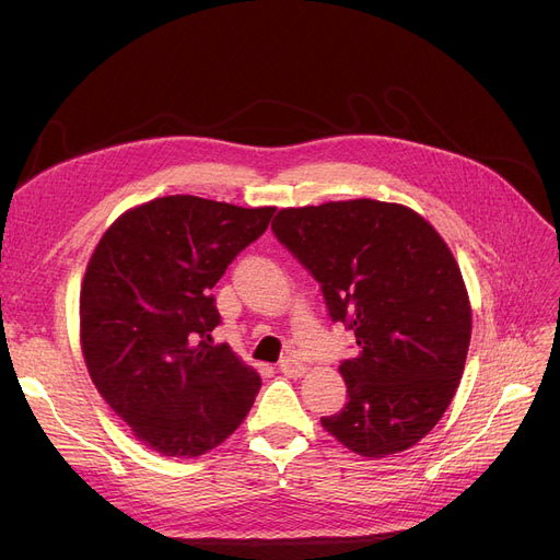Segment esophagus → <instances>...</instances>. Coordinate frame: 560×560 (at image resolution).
I'll use <instances>...</instances> for the list:
<instances>
[{"mask_svg":"<svg viewBox=\"0 0 560 560\" xmlns=\"http://www.w3.org/2000/svg\"><path fill=\"white\" fill-rule=\"evenodd\" d=\"M278 371H280V374H284V376H290V378H299V376L306 374V366H303L294 358H284V360H280Z\"/></svg>","mask_w":560,"mask_h":560,"instance_id":"esophagus-1","label":"esophagus"}]
</instances>
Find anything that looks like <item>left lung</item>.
Masks as SVG:
<instances>
[{
	"instance_id": "1",
	"label": "left lung",
	"mask_w": 560,
	"mask_h": 560,
	"mask_svg": "<svg viewBox=\"0 0 560 560\" xmlns=\"http://www.w3.org/2000/svg\"><path fill=\"white\" fill-rule=\"evenodd\" d=\"M276 238L319 282L331 322L358 338L341 362L348 404L319 422L364 457L411 448L463 378L471 308L451 249L418 212L381 200L287 208Z\"/></svg>"
}]
</instances>
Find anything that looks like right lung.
Listing matches in <instances>:
<instances>
[{
    "label": "right lung",
    "mask_w": 560,
    "mask_h": 560,
    "mask_svg": "<svg viewBox=\"0 0 560 560\" xmlns=\"http://www.w3.org/2000/svg\"><path fill=\"white\" fill-rule=\"evenodd\" d=\"M276 208L165 196L128 210L83 278L81 350L97 393L142 444L198 457L245 420L261 378L210 331L212 287Z\"/></svg>",
    "instance_id": "obj_1"
}]
</instances>
